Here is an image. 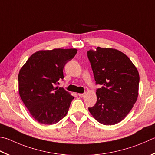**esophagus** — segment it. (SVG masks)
Here are the masks:
<instances>
[{
  "mask_svg": "<svg viewBox=\"0 0 155 155\" xmlns=\"http://www.w3.org/2000/svg\"><path fill=\"white\" fill-rule=\"evenodd\" d=\"M78 95H79V97H85V94H78Z\"/></svg>",
  "mask_w": 155,
  "mask_h": 155,
  "instance_id": "esophagus-1",
  "label": "esophagus"
}]
</instances>
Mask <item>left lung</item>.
Returning a JSON list of instances; mask_svg holds the SVG:
<instances>
[{
	"label": "left lung",
	"instance_id": "left-lung-1",
	"mask_svg": "<svg viewBox=\"0 0 155 155\" xmlns=\"http://www.w3.org/2000/svg\"><path fill=\"white\" fill-rule=\"evenodd\" d=\"M91 63L96 85L97 102L89 111L101 124L112 125L128 114L138 96L140 76L127 56L119 50L97 47L90 49Z\"/></svg>",
	"mask_w": 155,
	"mask_h": 155
}]
</instances>
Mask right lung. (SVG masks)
Masks as SVG:
<instances>
[{"mask_svg":"<svg viewBox=\"0 0 155 155\" xmlns=\"http://www.w3.org/2000/svg\"><path fill=\"white\" fill-rule=\"evenodd\" d=\"M77 53V49L38 51L19 70V95L30 114L39 123L55 124L68 112L74 97L55 85L59 80H63L64 66Z\"/></svg>","mask_w":155,"mask_h":155,"instance_id":"add662e5","label":"right lung"}]
</instances>
